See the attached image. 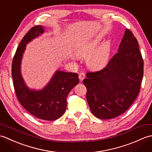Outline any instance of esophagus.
<instances>
[{
  "instance_id": "34e87169",
  "label": "esophagus",
  "mask_w": 152,
  "mask_h": 152,
  "mask_svg": "<svg viewBox=\"0 0 152 152\" xmlns=\"http://www.w3.org/2000/svg\"><path fill=\"white\" fill-rule=\"evenodd\" d=\"M85 77H86L85 73L80 72V73L79 74V78H80V81H81V82L83 81V79L85 78Z\"/></svg>"
}]
</instances>
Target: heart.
I'll use <instances>...</instances> for the list:
<instances>
[{
    "instance_id": "heart-1",
    "label": "heart",
    "mask_w": 152,
    "mask_h": 152,
    "mask_svg": "<svg viewBox=\"0 0 152 152\" xmlns=\"http://www.w3.org/2000/svg\"><path fill=\"white\" fill-rule=\"evenodd\" d=\"M101 40V37L96 36L86 42L77 50L79 56H88L86 59L87 65L92 69H102L107 65L110 60V42L106 40L98 47Z\"/></svg>"
}]
</instances>
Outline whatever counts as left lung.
Masks as SVG:
<instances>
[{
    "instance_id": "1",
    "label": "left lung",
    "mask_w": 152,
    "mask_h": 152,
    "mask_svg": "<svg viewBox=\"0 0 152 152\" xmlns=\"http://www.w3.org/2000/svg\"><path fill=\"white\" fill-rule=\"evenodd\" d=\"M144 62L138 41L125 31L118 53L104 69L88 72L83 83L92 114L101 119L118 117L130 107L139 93Z\"/></svg>"
}]
</instances>
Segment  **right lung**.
Here are the masks:
<instances>
[{
  "mask_svg": "<svg viewBox=\"0 0 152 152\" xmlns=\"http://www.w3.org/2000/svg\"><path fill=\"white\" fill-rule=\"evenodd\" d=\"M44 27L37 25L25 35L13 59L12 76L16 95L27 111L35 117L53 121L61 117L66 108V97L79 83L77 73L57 70L42 89L28 88L21 74V61L27 44L44 33Z\"/></svg>",
  "mask_w": 152,
  "mask_h": 152,
  "instance_id": "obj_1",
  "label": "right lung"
}]
</instances>
